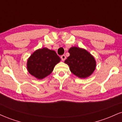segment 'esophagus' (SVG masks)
Instances as JSON below:
<instances>
[{
  "label": "esophagus",
  "instance_id": "34e87169",
  "mask_svg": "<svg viewBox=\"0 0 122 122\" xmlns=\"http://www.w3.org/2000/svg\"><path fill=\"white\" fill-rule=\"evenodd\" d=\"M61 60H62V61H65V59H66V56L64 54V55L61 56Z\"/></svg>",
  "mask_w": 122,
  "mask_h": 122
}]
</instances>
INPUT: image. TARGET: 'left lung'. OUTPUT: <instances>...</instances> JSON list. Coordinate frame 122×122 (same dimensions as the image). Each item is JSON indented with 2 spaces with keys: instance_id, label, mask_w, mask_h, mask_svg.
Returning a JSON list of instances; mask_svg holds the SVG:
<instances>
[{
  "instance_id": "8db88e82",
  "label": "left lung",
  "mask_w": 122,
  "mask_h": 122,
  "mask_svg": "<svg viewBox=\"0 0 122 122\" xmlns=\"http://www.w3.org/2000/svg\"><path fill=\"white\" fill-rule=\"evenodd\" d=\"M70 56L65 60L71 72L80 78H86L92 75L96 68V61L86 50L77 47L69 50Z\"/></svg>"
}]
</instances>
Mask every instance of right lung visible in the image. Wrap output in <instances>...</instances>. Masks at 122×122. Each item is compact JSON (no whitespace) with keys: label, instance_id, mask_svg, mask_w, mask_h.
Returning <instances> with one entry per match:
<instances>
[{"label":"right lung","instance_id":"add662e5","mask_svg":"<svg viewBox=\"0 0 122 122\" xmlns=\"http://www.w3.org/2000/svg\"><path fill=\"white\" fill-rule=\"evenodd\" d=\"M61 59L54 50L45 48L36 50L27 61V70L31 75L42 79L52 72Z\"/></svg>","mask_w":122,"mask_h":122}]
</instances>
